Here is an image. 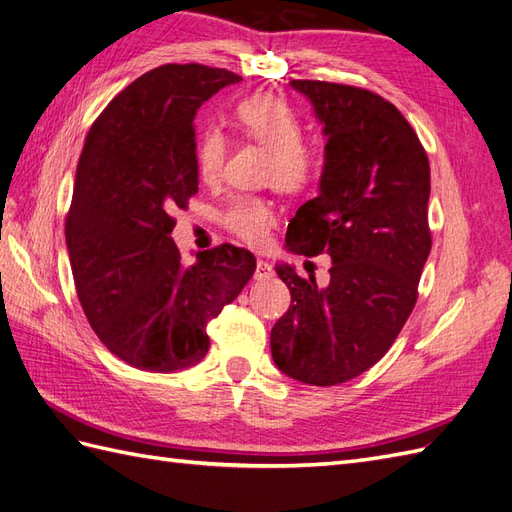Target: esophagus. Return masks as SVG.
I'll list each match as a JSON object with an SVG mask.
<instances>
[{
	"instance_id": "esophagus-1",
	"label": "esophagus",
	"mask_w": 512,
	"mask_h": 512,
	"mask_svg": "<svg viewBox=\"0 0 512 512\" xmlns=\"http://www.w3.org/2000/svg\"><path fill=\"white\" fill-rule=\"evenodd\" d=\"M254 278L258 280V282H262V280H269V278H273V267L269 265L267 260H256V271H254Z\"/></svg>"
}]
</instances>
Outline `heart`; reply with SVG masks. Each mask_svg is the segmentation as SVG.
<instances>
[{
	"instance_id": "obj_1",
	"label": "heart",
	"mask_w": 512,
	"mask_h": 512,
	"mask_svg": "<svg viewBox=\"0 0 512 512\" xmlns=\"http://www.w3.org/2000/svg\"><path fill=\"white\" fill-rule=\"evenodd\" d=\"M241 133L271 153L267 183L284 193H308L319 185L325 172V157L319 148L303 144V124L282 99L256 94L243 99L234 112ZM226 159V135L209 127L196 146V170L204 183H215ZM224 228L239 241L260 247L275 224L273 206L256 196L234 198L222 213Z\"/></svg>"
}]
</instances>
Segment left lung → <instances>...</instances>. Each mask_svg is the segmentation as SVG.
<instances>
[{
  "label": "left lung",
  "mask_w": 512,
  "mask_h": 512,
  "mask_svg": "<svg viewBox=\"0 0 512 512\" xmlns=\"http://www.w3.org/2000/svg\"><path fill=\"white\" fill-rule=\"evenodd\" d=\"M325 124L321 193L299 206L286 230L290 252L329 254V284L275 267L290 306L271 329L284 375L338 385L390 351L418 301L431 252L426 150L407 118L383 96L331 81L293 79Z\"/></svg>",
  "instance_id": "left-lung-1"
}]
</instances>
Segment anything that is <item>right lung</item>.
I'll use <instances>...</instances> for the list:
<instances>
[{
  "label": "right lung",
  "mask_w": 512,
  "mask_h": 512,
  "mask_svg": "<svg viewBox=\"0 0 512 512\" xmlns=\"http://www.w3.org/2000/svg\"><path fill=\"white\" fill-rule=\"evenodd\" d=\"M241 75L163 64L116 94L77 163L66 245L81 308L122 362L183 370L209 351V325L256 271L252 252L217 245L185 267L172 211L198 193V107Z\"/></svg>",
  "instance_id": "add662e5"
}]
</instances>
